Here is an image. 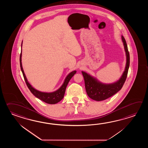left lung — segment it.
<instances>
[{
    "label": "left lung",
    "instance_id": "8db88e82",
    "mask_svg": "<svg viewBox=\"0 0 148 148\" xmlns=\"http://www.w3.org/2000/svg\"><path fill=\"white\" fill-rule=\"evenodd\" d=\"M122 39L126 55V64L125 71L119 80L114 84H104L98 82L87 73L82 71L85 80L86 90L88 96L92 99L97 101L106 99L120 90L125 82L130 66V54L125 40L123 36H122Z\"/></svg>",
    "mask_w": 148,
    "mask_h": 148
}]
</instances>
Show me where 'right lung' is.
I'll return each mask as SVG.
<instances>
[{
    "mask_svg": "<svg viewBox=\"0 0 148 148\" xmlns=\"http://www.w3.org/2000/svg\"><path fill=\"white\" fill-rule=\"evenodd\" d=\"M21 58H22V51L20 54V58H19L21 69L22 70L23 75L24 77V78L25 80L26 85L28 87V89H29V90L31 91L32 93L36 97L38 98L41 101H43L44 102L47 103V104H55L59 102L60 101H61L64 97L66 89L68 84L69 83L70 80L73 77L77 71H73V72L70 73L69 74L67 75L66 78L63 82V85H62V86L58 90H57V91L52 92H50V93L41 92V91H38L37 90L35 89L34 88H33L27 82V80L26 78L25 73H24V70L23 69Z\"/></svg>",
    "mask_w": 148,
    "mask_h": 148,
    "instance_id": "right-lung-1",
    "label": "right lung"
}]
</instances>
